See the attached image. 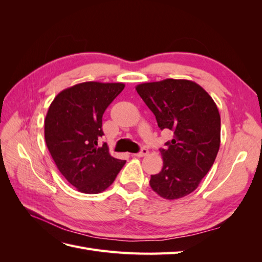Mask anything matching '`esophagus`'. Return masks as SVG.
<instances>
[{
  "label": "esophagus",
  "mask_w": 262,
  "mask_h": 262,
  "mask_svg": "<svg viewBox=\"0 0 262 262\" xmlns=\"http://www.w3.org/2000/svg\"><path fill=\"white\" fill-rule=\"evenodd\" d=\"M148 154V149L147 148H145V147H143L142 148L139 153H137V154H133L134 156H137V157H143V156H146Z\"/></svg>",
  "instance_id": "34e87169"
}]
</instances>
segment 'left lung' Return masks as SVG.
I'll return each instance as SVG.
<instances>
[{"label": "left lung", "instance_id": "left-lung-1", "mask_svg": "<svg viewBox=\"0 0 262 262\" xmlns=\"http://www.w3.org/2000/svg\"><path fill=\"white\" fill-rule=\"evenodd\" d=\"M136 90L155 115L160 128L173 132L161 148L163 168L150 176L158 195L175 200L193 192L215 161L221 143L216 104L192 81L167 78L142 83Z\"/></svg>", "mask_w": 262, "mask_h": 262}]
</instances>
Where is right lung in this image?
Returning <instances> with one entry per match:
<instances>
[{"instance_id":"obj_1","label":"right lung","mask_w":262,"mask_h":262,"mask_svg":"<svg viewBox=\"0 0 262 262\" xmlns=\"http://www.w3.org/2000/svg\"><path fill=\"white\" fill-rule=\"evenodd\" d=\"M123 83L84 82L63 90L45 119V140L58 169L83 193H100L113 184L125 161L98 146L102 115Z\"/></svg>"}]
</instances>
